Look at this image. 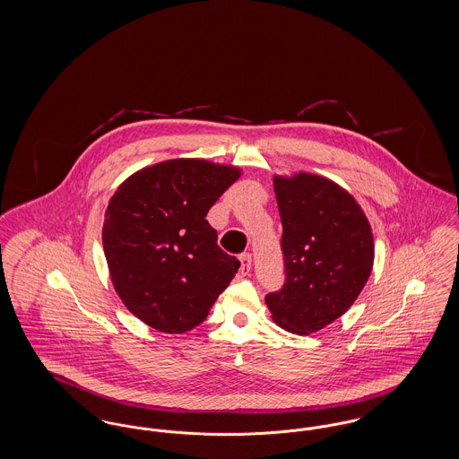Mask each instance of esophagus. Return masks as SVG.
Listing matches in <instances>:
<instances>
[{
  "mask_svg": "<svg viewBox=\"0 0 459 459\" xmlns=\"http://www.w3.org/2000/svg\"><path fill=\"white\" fill-rule=\"evenodd\" d=\"M240 273L242 275H247L251 272V255L249 253H244L240 255Z\"/></svg>",
  "mask_w": 459,
  "mask_h": 459,
  "instance_id": "34e87169",
  "label": "esophagus"
}]
</instances>
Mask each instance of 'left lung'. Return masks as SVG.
Segmentation results:
<instances>
[{"mask_svg":"<svg viewBox=\"0 0 459 459\" xmlns=\"http://www.w3.org/2000/svg\"><path fill=\"white\" fill-rule=\"evenodd\" d=\"M273 189L285 282L264 301L279 327L306 335L344 315L367 284L371 227L356 199L325 177L275 175Z\"/></svg>","mask_w":459,"mask_h":459,"instance_id":"8db88e82","label":"left lung"}]
</instances>
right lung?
<instances>
[{"mask_svg":"<svg viewBox=\"0 0 459 459\" xmlns=\"http://www.w3.org/2000/svg\"><path fill=\"white\" fill-rule=\"evenodd\" d=\"M240 170L177 158L132 174L111 196L103 249L117 294L132 315L165 333L203 324L239 270L217 244L206 213Z\"/></svg>","mask_w":459,"mask_h":459,"instance_id":"1","label":"right lung"}]
</instances>
